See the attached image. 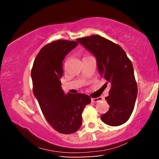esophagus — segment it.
I'll return each mask as SVG.
<instances>
[{"mask_svg":"<svg viewBox=\"0 0 159 159\" xmlns=\"http://www.w3.org/2000/svg\"><path fill=\"white\" fill-rule=\"evenodd\" d=\"M102 100V98H91V102H93V103H95V102H98Z\"/></svg>","mask_w":159,"mask_h":159,"instance_id":"34e87169","label":"esophagus"}]
</instances>
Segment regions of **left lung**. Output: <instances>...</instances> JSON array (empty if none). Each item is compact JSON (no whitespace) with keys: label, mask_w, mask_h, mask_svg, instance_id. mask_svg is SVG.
I'll list each match as a JSON object with an SVG mask.
<instances>
[{"label":"left lung","mask_w":159,"mask_h":159,"mask_svg":"<svg viewBox=\"0 0 159 159\" xmlns=\"http://www.w3.org/2000/svg\"><path fill=\"white\" fill-rule=\"evenodd\" d=\"M77 41L95 56L100 76L111 85L105 98L109 109L101 116L102 120L111 126L123 124L133 111L138 95L130 60L119 45L99 35L79 38Z\"/></svg>","instance_id":"obj_1"}]
</instances>
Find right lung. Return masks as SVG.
Instances as JSON below:
<instances>
[{"instance_id":"1","label":"right lung","mask_w":159,"mask_h":159,"mask_svg":"<svg viewBox=\"0 0 159 159\" xmlns=\"http://www.w3.org/2000/svg\"><path fill=\"white\" fill-rule=\"evenodd\" d=\"M78 44L68 40L48 43L38 53L31 69L33 93L43 114L52 128L62 134H71L79 130L83 109L91 102L88 95H65L61 88L62 61Z\"/></svg>"}]
</instances>
